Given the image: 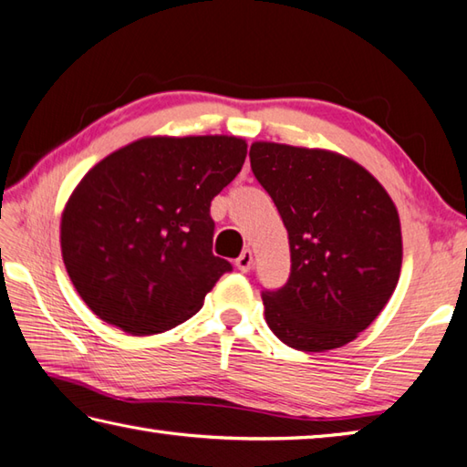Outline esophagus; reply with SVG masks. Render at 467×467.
<instances>
[{
	"mask_svg": "<svg viewBox=\"0 0 467 467\" xmlns=\"http://www.w3.org/2000/svg\"><path fill=\"white\" fill-rule=\"evenodd\" d=\"M234 265H236V269L243 271V273L251 271V267H253V253H251L249 249H244V251L241 253V257L236 259Z\"/></svg>",
	"mask_w": 467,
	"mask_h": 467,
	"instance_id": "esophagus-1",
	"label": "esophagus"
}]
</instances>
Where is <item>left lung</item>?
<instances>
[{
    "instance_id": "8db88e82",
    "label": "left lung",
    "mask_w": 467,
    "mask_h": 467,
    "mask_svg": "<svg viewBox=\"0 0 467 467\" xmlns=\"http://www.w3.org/2000/svg\"><path fill=\"white\" fill-rule=\"evenodd\" d=\"M249 158L291 251L285 285L261 294L267 326L289 348H340L377 319L399 283L397 206L370 171L340 153L254 141Z\"/></svg>"
}]
</instances>
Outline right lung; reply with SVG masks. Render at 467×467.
<instances>
[{"label": "right lung", "instance_id": "add662e5", "mask_svg": "<svg viewBox=\"0 0 467 467\" xmlns=\"http://www.w3.org/2000/svg\"><path fill=\"white\" fill-rule=\"evenodd\" d=\"M246 141L143 137L107 155L72 192L62 261L82 301L133 336L171 330L233 269L213 254L210 202L241 171Z\"/></svg>", "mask_w": 467, "mask_h": 467}]
</instances>
